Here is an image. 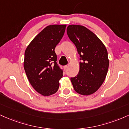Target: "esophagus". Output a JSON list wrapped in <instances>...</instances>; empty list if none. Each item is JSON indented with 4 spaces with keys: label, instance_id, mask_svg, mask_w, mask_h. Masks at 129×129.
<instances>
[{
    "label": "esophagus",
    "instance_id": "1",
    "mask_svg": "<svg viewBox=\"0 0 129 129\" xmlns=\"http://www.w3.org/2000/svg\"><path fill=\"white\" fill-rule=\"evenodd\" d=\"M68 66H69L68 65H66V66H64V69L65 71L67 70V69L68 68Z\"/></svg>",
    "mask_w": 129,
    "mask_h": 129
}]
</instances>
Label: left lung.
Masks as SVG:
<instances>
[{"mask_svg":"<svg viewBox=\"0 0 129 129\" xmlns=\"http://www.w3.org/2000/svg\"><path fill=\"white\" fill-rule=\"evenodd\" d=\"M67 34L81 60L79 74L71 78L74 89L84 96L92 94L106 77L109 66L107 50L99 38L84 26L69 25Z\"/></svg>","mask_w":129,"mask_h":129,"instance_id":"8db88e82","label":"left lung"}]
</instances>
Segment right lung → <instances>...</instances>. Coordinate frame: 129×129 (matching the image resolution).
<instances>
[{"label": "right lung", "mask_w": 129, "mask_h": 129, "mask_svg": "<svg viewBox=\"0 0 129 129\" xmlns=\"http://www.w3.org/2000/svg\"><path fill=\"white\" fill-rule=\"evenodd\" d=\"M66 25H51L37 35L25 49L24 68L28 81L44 96L58 89L63 71L57 63L55 49L64 35Z\"/></svg>", "instance_id": "right-lung-1"}]
</instances>
